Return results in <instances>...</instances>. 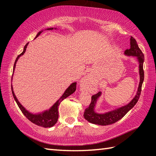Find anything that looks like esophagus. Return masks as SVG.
I'll return each mask as SVG.
<instances>
[{
    "label": "esophagus",
    "instance_id": "esophagus-1",
    "mask_svg": "<svg viewBox=\"0 0 156 156\" xmlns=\"http://www.w3.org/2000/svg\"><path fill=\"white\" fill-rule=\"evenodd\" d=\"M90 76H84V78H82V80L80 81V87L82 89H84V87H86L87 85H88L89 81L90 80Z\"/></svg>",
    "mask_w": 156,
    "mask_h": 156
}]
</instances>
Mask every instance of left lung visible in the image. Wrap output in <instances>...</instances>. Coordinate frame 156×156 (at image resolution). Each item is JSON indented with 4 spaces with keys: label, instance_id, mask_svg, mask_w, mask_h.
<instances>
[{
    "label": "left lung",
    "instance_id": "1",
    "mask_svg": "<svg viewBox=\"0 0 156 156\" xmlns=\"http://www.w3.org/2000/svg\"><path fill=\"white\" fill-rule=\"evenodd\" d=\"M125 54L128 56H135L136 57L139 63V74H140V83L138 88V91L136 92V96L131 100L130 102L127 105H125L117 109H113L110 112L104 113H99L95 112V107H96L97 100L99 99L102 94L101 91L94 95L91 96V102L89 105V107L85 109L84 113V118L88 122L95 125L106 126L112 125L120 120L121 118L125 116L129 111H130L135 105L137 103L138 100L140 96L142 85L144 81V70H143V62L144 60V57L143 53L142 52L140 49L137 44L136 41L133 37L130 38V48L126 49L125 51Z\"/></svg>",
    "mask_w": 156,
    "mask_h": 156
}]
</instances>
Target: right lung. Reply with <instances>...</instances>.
Segmentation results:
<instances>
[{
    "label": "right lung",
    "mask_w": 156,
    "mask_h": 156,
    "mask_svg": "<svg viewBox=\"0 0 156 156\" xmlns=\"http://www.w3.org/2000/svg\"><path fill=\"white\" fill-rule=\"evenodd\" d=\"M54 30H56V28L51 27V28H47V30H54ZM42 31H43V30L39 31V32L37 34L35 38H36L37 37L40 35V34L42 33ZM28 44L29 43L25 44L23 52L21 53L20 55H18V57L16 58V59L14 65V72L16 67V64L18 60L19 59V58L21 56H23V55L25 54ZM76 83L75 82V83H73L70 84L69 87L66 89L65 91L64 92V94H62V96L60 97L56 102H55L54 105H53V106L50 108L49 110H46L43 112L38 113H30V112H28V111L20 103L19 101H18L17 99L16 96V95L14 94V90H13V87H12V91L13 96H14L15 101L16 102L18 106L20 108L21 112H23V113L25 115V117L27 118L29 120H30L31 122H33L34 124H35V125L38 126H43V127H45V128L51 127V126L55 125V124H56L58 121V106L60 104V102H61L63 100L65 99L66 98H67L68 96H69L70 95H72L73 92L76 91Z\"/></svg>",
    "instance_id": "obj_1"
}]
</instances>
